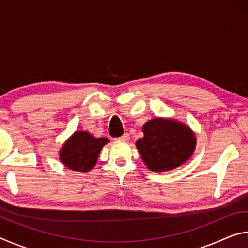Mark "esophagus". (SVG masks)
Here are the masks:
<instances>
[{
    "instance_id": "1",
    "label": "esophagus",
    "mask_w": 248,
    "mask_h": 248,
    "mask_svg": "<svg viewBox=\"0 0 248 248\" xmlns=\"http://www.w3.org/2000/svg\"><path fill=\"white\" fill-rule=\"evenodd\" d=\"M129 139H130V137H129V134H128V133H124V136H121V137L119 138V140H120V141H124V142L129 141Z\"/></svg>"
}]
</instances>
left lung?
I'll return each mask as SVG.
<instances>
[{
	"label": "left lung",
	"instance_id": "obj_1",
	"mask_svg": "<svg viewBox=\"0 0 248 248\" xmlns=\"http://www.w3.org/2000/svg\"><path fill=\"white\" fill-rule=\"evenodd\" d=\"M142 131L144 136L136 146L145 166L155 173L182 166L195 152L196 134L182 121L157 117L146 121Z\"/></svg>",
	"mask_w": 248,
	"mask_h": 248
}]
</instances>
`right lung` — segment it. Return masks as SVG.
Here are the masks:
<instances>
[{
	"label": "right lung",
	"instance_id": "add662e5",
	"mask_svg": "<svg viewBox=\"0 0 248 248\" xmlns=\"http://www.w3.org/2000/svg\"><path fill=\"white\" fill-rule=\"evenodd\" d=\"M107 138H96L90 132L75 131L59 151V158L65 167L79 173H87L96 165Z\"/></svg>",
	"mask_w": 248,
	"mask_h": 248
}]
</instances>
